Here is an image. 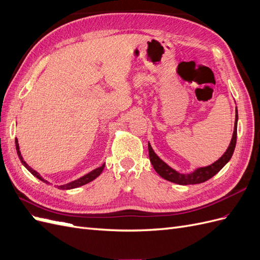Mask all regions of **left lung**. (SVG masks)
<instances>
[{
	"label": "left lung",
	"mask_w": 260,
	"mask_h": 260,
	"mask_svg": "<svg viewBox=\"0 0 260 260\" xmlns=\"http://www.w3.org/2000/svg\"><path fill=\"white\" fill-rule=\"evenodd\" d=\"M237 114H235V122H234V131L233 136L231 139V142L229 147L226 148L225 153L220 157V158L215 161L214 164L209 165L206 167H201L194 170L191 174H180V172L172 169L170 166L162 161L158 156L155 154L151 144L148 143V155H149V160H151L155 171L158 174L161 178L165 180H168L170 182H174L181 185H187V184H199L203 183L205 181L209 180L211 177L217 175L218 172L221 170L224 165L231 159L233 155L235 144H237V135H238V108H237Z\"/></svg>",
	"instance_id": "8db88e82"
}]
</instances>
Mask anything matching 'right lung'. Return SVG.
Returning <instances> with one entry per match:
<instances>
[{
  "instance_id": "obj_1",
  "label": "right lung",
  "mask_w": 260,
  "mask_h": 260,
  "mask_svg": "<svg viewBox=\"0 0 260 260\" xmlns=\"http://www.w3.org/2000/svg\"><path fill=\"white\" fill-rule=\"evenodd\" d=\"M15 144H16L17 155H18L19 159H20V161H21V164L23 165V166H25V167L31 172V174H32L35 177H37L39 180L43 181L44 183H49L48 181L44 180V179L40 176V174H39V172H37L36 170H34L25 160H23L22 156H21V154H20V151H19V144H18V140H17V139H15ZM104 167H105V164H103L101 167L92 170L91 172H89V174H86L85 176H83V177H81V178H79V179H77V180H75V181H72V182H69V183H67V184L59 185L58 188H60V190H70V188H76V187H79V186H81V185H84V184H86V183H89V182H91V181H93L94 179L98 178V177L102 174V171H103Z\"/></svg>"
}]
</instances>
